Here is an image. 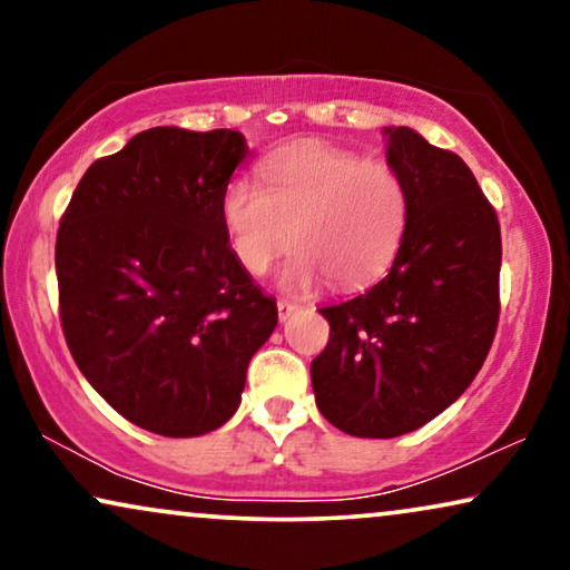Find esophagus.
Wrapping results in <instances>:
<instances>
[{"instance_id":"obj_1","label":"esophagus","mask_w":570,"mask_h":570,"mask_svg":"<svg viewBox=\"0 0 570 570\" xmlns=\"http://www.w3.org/2000/svg\"><path fill=\"white\" fill-rule=\"evenodd\" d=\"M295 311H298V306H295V303H291V301H277V316H279V322H287V318H291Z\"/></svg>"}]
</instances>
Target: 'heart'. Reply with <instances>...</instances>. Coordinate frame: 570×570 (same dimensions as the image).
I'll list each match as a JSON object with an SVG mask.
<instances>
[{
	"instance_id": "b5f03b06",
	"label": "heart",
	"mask_w": 570,
	"mask_h": 570,
	"mask_svg": "<svg viewBox=\"0 0 570 570\" xmlns=\"http://www.w3.org/2000/svg\"><path fill=\"white\" fill-rule=\"evenodd\" d=\"M262 184L233 178L220 217L236 259L264 275L295 238L279 283L306 291L330 277L353 291L384 275L410 220V191L400 170L324 139H298L267 155Z\"/></svg>"
}]
</instances>
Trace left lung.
I'll list each match as a JSON object with an SVG mask.
<instances>
[{
  "instance_id": "1",
  "label": "left lung",
  "mask_w": 570,
  "mask_h": 570,
  "mask_svg": "<svg viewBox=\"0 0 570 570\" xmlns=\"http://www.w3.org/2000/svg\"><path fill=\"white\" fill-rule=\"evenodd\" d=\"M386 163L410 191L389 275L318 308L330 342L311 363L316 407L357 439H396L441 415L472 384L498 326L501 225L459 155L386 127Z\"/></svg>"
}]
</instances>
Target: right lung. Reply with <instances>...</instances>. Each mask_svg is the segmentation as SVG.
<instances>
[{
	"label": "right lung",
	"instance_id": "add662e5",
	"mask_svg": "<svg viewBox=\"0 0 570 570\" xmlns=\"http://www.w3.org/2000/svg\"><path fill=\"white\" fill-rule=\"evenodd\" d=\"M240 131L155 127L92 163L57 233L59 314L90 386L145 431L228 423L277 303L236 259L220 197Z\"/></svg>",
	"mask_w": 570,
	"mask_h": 570
}]
</instances>
